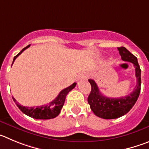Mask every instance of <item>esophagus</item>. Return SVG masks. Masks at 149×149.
I'll return each mask as SVG.
<instances>
[{"label": "esophagus", "mask_w": 149, "mask_h": 149, "mask_svg": "<svg viewBox=\"0 0 149 149\" xmlns=\"http://www.w3.org/2000/svg\"><path fill=\"white\" fill-rule=\"evenodd\" d=\"M85 77H86V76H84V75H83V74L80 75V76H79V79H84Z\"/></svg>", "instance_id": "obj_1"}]
</instances>
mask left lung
Returning a JSON list of instances; mask_svg holds the SVG:
<instances>
[{
    "label": "left lung",
    "instance_id": "left-lung-1",
    "mask_svg": "<svg viewBox=\"0 0 149 149\" xmlns=\"http://www.w3.org/2000/svg\"><path fill=\"white\" fill-rule=\"evenodd\" d=\"M121 58L125 61H129L135 68L136 84L133 91L126 96L120 98H109L100 93L96 81L88 79L91 85V91L88 98V104L96 116L105 120L116 119L126 114L132 108L137 100L141 87V70L137 58L124 47H118Z\"/></svg>",
    "mask_w": 149,
    "mask_h": 149
}]
</instances>
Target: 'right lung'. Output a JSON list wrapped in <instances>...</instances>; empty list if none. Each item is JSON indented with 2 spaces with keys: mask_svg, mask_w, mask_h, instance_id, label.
I'll return each mask as SVG.
<instances>
[{
  "mask_svg": "<svg viewBox=\"0 0 149 149\" xmlns=\"http://www.w3.org/2000/svg\"><path fill=\"white\" fill-rule=\"evenodd\" d=\"M30 45L26 46L24 49L18 53V55H16L13 58V64L14 63L15 58L22 53L24 50L27 49ZM76 85V83L74 82L73 84H71L70 86L68 87V88L63 89L62 91L59 93L58 96L53 100L52 102H49L48 104H43L41 106H36V107H25L22 106L21 104H20L18 102L16 101L15 99L13 97V100L17 104V106L18 107L20 110L22 111L23 113H25L27 116H30L34 119H37V120H49V119H53V118L56 117L60 113L61 108H62L63 105L65 104V98L68 93L70 91L73 90Z\"/></svg>",
  "mask_w": 149,
  "mask_h": 149,
  "instance_id": "add662e5",
  "label": "right lung"
}]
</instances>
